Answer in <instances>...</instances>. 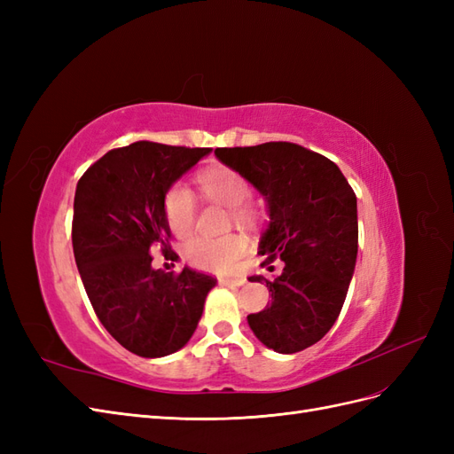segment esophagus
I'll return each mask as SVG.
<instances>
[{
	"label": "esophagus",
	"mask_w": 454,
	"mask_h": 454,
	"mask_svg": "<svg viewBox=\"0 0 454 454\" xmlns=\"http://www.w3.org/2000/svg\"><path fill=\"white\" fill-rule=\"evenodd\" d=\"M244 282H246L244 277H237V278H219V284L227 286V287H237V286H242Z\"/></svg>",
	"instance_id": "34e87169"
}]
</instances>
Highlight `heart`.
Segmentation results:
<instances>
[{"instance_id":"obj_1","label":"heart","mask_w":454,"mask_h":454,"mask_svg":"<svg viewBox=\"0 0 454 454\" xmlns=\"http://www.w3.org/2000/svg\"><path fill=\"white\" fill-rule=\"evenodd\" d=\"M202 193L214 202L229 208V219L237 225H250L255 219L254 208L248 202L252 185L246 177L231 168H210L199 176ZM164 219L176 237H187L195 227L197 202L185 184H174L162 200ZM248 244L239 235L219 239L199 237L184 246V257L189 265L210 272H229L239 265Z\"/></svg>"}]
</instances>
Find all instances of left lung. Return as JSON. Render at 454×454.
Returning <instances> with one entry per match:
<instances>
[{"instance_id": "left-lung-1", "label": "left lung", "mask_w": 454, "mask_h": 454, "mask_svg": "<svg viewBox=\"0 0 454 454\" xmlns=\"http://www.w3.org/2000/svg\"><path fill=\"white\" fill-rule=\"evenodd\" d=\"M215 157L267 199L270 223L261 239V267L284 261L265 282L267 307L248 316L255 337L280 354L318 342L345 303L358 255L356 195L337 164L292 142L219 147Z\"/></svg>"}]
</instances>
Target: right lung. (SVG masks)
<instances>
[{"label": "right lung", "instance_id": "right-lung-1", "mask_svg": "<svg viewBox=\"0 0 454 454\" xmlns=\"http://www.w3.org/2000/svg\"><path fill=\"white\" fill-rule=\"evenodd\" d=\"M210 151L134 142L107 151L75 189L72 244L85 292L109 335L142 358L187 345L217 282L189 267L151 269L153 250L174 257L164 195Z\"/></svg>", "mask_w": 454, "mask_h": 454}]
</instances>
